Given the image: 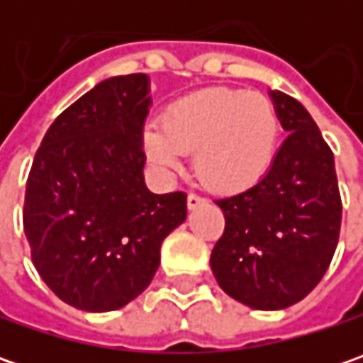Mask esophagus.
<instances>
[{
	"instance_id": "obj_1",
	"label": "esophagus",
	"mask_w": 363,
	"mask_h": 363,
	"mask_svg": "<svg viewBox=\"0 0 363 363\" xmlns=\"http://www.w3.org/2000/svg\"><path fill=\"white\" fill-rule=\"evenodd\" d=\"M203 202H206V200H203V198H200V196H196V194H189V196H188V208H189V210H196V208H200Z\"/></svg>"
}]
</instances>
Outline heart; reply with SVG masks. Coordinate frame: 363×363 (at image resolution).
Returning <instances> with one entry per match:
<instances>
[{
  "label": "heart",
  "mask_w": 363,
  "mask_h": 363,
  "mask_svg": "<svg viewBox=\"0 0 363 363\" xmlns=\"http://www.w3.org/2000/svg\"><path fill=\"white\" fill-rule=\"evenodd\" d=\"M279 113L269 96L236 89H208L165 108L149 123L143 147L151 163L172 175L194 153V169L214 191H242L271 169L279 143Z\"/></svg>",
  "instance_id": "b5f03b06"
}]
</instances>
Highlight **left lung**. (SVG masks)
Masks as SVG:
<instances>
[{"label":"left lung","mask_w":363,"mask_h":363,"mask_svg":"<svg viewBox=\"0 0 363 363\" xmlns=\"http://www.w3.org/2000/svg\"><path fill=\"white\" fill-rule=\"evenodd\" d=\"M286 139L255 186L216 200L226 218L210 267L232 299L260 311L305 299L333 258L342 198L335 161L299 101L269 91Z\"/></svg>","instance_id":"1"}]
</instances>
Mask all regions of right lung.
I'll return each instance as SVG.
<instances>
[{"label":"right lung","mask_w":363,"mask_h":363,"mask_svg":"<svg viewBox=\"0 0 363 363\" xmlns=\"http://www.w3.org/2000/svg\"><path fill=\"white\" fill-rule=\"evenodd\" d=\"M149 92L147 74L99 82L52 123L28 175L23 232L35 271L82 311L139 297L160 269L161 242L188 216L184 191L145 186Z\"/></svg>","instance_id":"obj_1"}]
</instances>
